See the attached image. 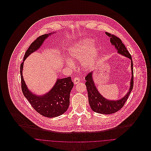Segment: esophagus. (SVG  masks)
I'll return each instance as SVG.
<instances>
[{
  "label": "esophagus",
  "mask_w": 151,
  "mask_h": 151,
  "mask_svg": "<svg viewBox=\"0 0 151 151\" xmlns=\"http://www.w3.org/2000/svg\"><path fill=\"white\" fill-rule=\"evenodd\" d=\"M80 79L79 77H75V78H74V80H73L74 83L75 84H78V83L80 82Z\"/></svg>",
  "instance_id": "obj_1"
}]
</instances>
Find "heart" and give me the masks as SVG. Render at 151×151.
<instances>
[{
  "label": "heart",
  "mask_w": 151,
  "mask_h": 151,
  "mask_svg": "<svg viewBox=\"0 0 151 151\" xmlns=\"http://www.w3.org/2000/svg\"><path fill=\"white\" fill-rule=\"evenodd\" d=\"M70 56L77 61L82 60L83 67L88 69L91 68L95 63L98 55L96 47L93 45L91 39H85L76 43L70 49ZM67 65L73 67V63L70 60L67 61Z\"/></svg>",
  "instance_id": "obj_1"
}]
</instances>
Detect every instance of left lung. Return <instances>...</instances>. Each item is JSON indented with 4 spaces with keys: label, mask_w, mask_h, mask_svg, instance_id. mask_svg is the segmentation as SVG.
<instances>
[{
    "label": "left lung",
    "mask_w": 151,
    "mask_h": 151,
    "mask_svg": "<svg viewBox=\"0 0 151 151\" xmlns=\"http://www.w3.org/2000/svg\"><path fill=\"white\" fill-rule=\"evenodd\" d=\"M105 34L109 37L111 44L115 46L118 50V53L124 55L131 59L132 78L130 81V88L125 96L121 99L117 101H109L104 98L99 93L95 85L92 77L93 72H90L85 77L86 80L85 84L87 90L88 102L90 108L94 112L97 113L102 114H111L117 112L123 108L132 92L133 87V64L131 55L127 50L124 45L123 43L122 40L116 36L109 33L106 32Z\"/></svg>",
    "instance_id": "obj_1"
}]
</instances>
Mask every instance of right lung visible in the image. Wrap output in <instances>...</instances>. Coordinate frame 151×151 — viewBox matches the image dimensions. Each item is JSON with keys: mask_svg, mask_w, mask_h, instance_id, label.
I'll return each mask as SVG.
<instances>
[{"mask_svg": "<svg viewBox=\"0 0 151 151\" xmlns=\"http://www.w3.org/2000/svg\"><path fill=\"white\" fill-rule=\"evenodd\" d=\"M52 34H46L38 37L28 48L20 67L21 89L23 95L38 113L43 116L53 118L63 114L70 105V95L74 83L71 77L58 78L53 88L43 96L34 95L28 90L22 77L23 64L25 59L42 46L45 40Z\"/></svg>", "mask_w": 151, "mask_h": 151, "instance_id": "1", "label": "right lung"}]
</instances>
